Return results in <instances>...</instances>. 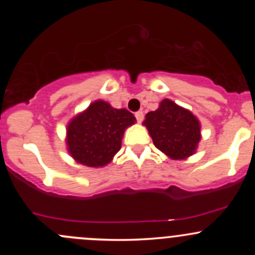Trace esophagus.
<instances>
[{
    "label": "esophagus",
    "mask_w": 255,
    "mask_h": 255,
    "mask_svg": "<svg viewBox=\"0 0 255 255\" xmlns=\"http://www.w3.org/2000/svg\"><path fill=\"white\" fill-rule=\"evenodd\" d=\"M135 118H137V121H138V122H142V121H143V118H144V113L142 112V111H138V112H135Z\"/></svg>",
    "instance_id": "esophagus-1"
}]
</instances>
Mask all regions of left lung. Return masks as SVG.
<instances>
[{"mask_svg": "<svg viewBox=\"0 0 255 255\" xmlns=\"http://www.w3.org/2000/svg\"><path fill=\"white\" fill-rule=\"evenodd\" d=\"M143 123L154 145L173 159L191 155L201 138L197 118L170 100H164L158 110L146 113Z\"/></svg>", "mask_w": 255, "mask_h": 255, "instance_id": "obj_1", "label": "left lung"}]
</instances>
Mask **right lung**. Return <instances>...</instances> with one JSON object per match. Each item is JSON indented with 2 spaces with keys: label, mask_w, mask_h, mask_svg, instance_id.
Instances as JSON below:
<instances>
[{
  "label": "right lung",
  "mask_w": 255,
  "mask_h": 255,
  "mask_svg": "<svg viewBox=\"0 0 255 255\" xmlns=\"http://www.w3.org/2000/svg\"><path fill=\"white\" fill-rule=\"evenodd\" d=\"M135 122L133 113L117 110L107 102L96 101L68 126L71 156L87 166H104L121 149L123 132Z\"/></svg>",
  "instance_id": "1"
}]
</instances>
